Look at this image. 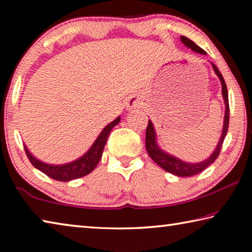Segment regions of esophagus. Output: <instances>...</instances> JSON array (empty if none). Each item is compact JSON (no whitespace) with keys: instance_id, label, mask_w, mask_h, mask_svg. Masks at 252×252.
I'll list each match as a JSON object with an SVG mask.
<instances>
[{"instance_id":"34e87169","label":"esophagus","mask_w":252,"mask_h":252,"mask_svg":"<svg viewBox=\"0 0 252 252\" xmlns=\"http://www.w3.org/2000/svg\"><path fill=\"white\" fill-rule=\"evenodd\" d=\"M141 105H142V102L138 96L131 97L129 102H127V108L129 109H138V108H141Z\"/></svg>"}]
</instances>
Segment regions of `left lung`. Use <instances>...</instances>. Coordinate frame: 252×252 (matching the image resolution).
I'll list each match as a JSON object with an SVG mask.
<instances>
[{"label": "left lung", "instance_id": "left-lung-1", "mask_svg": "<svg viewBox=\"0 0 252 252\" xmlns=\"http://www.w3.org/2000/svg\"><path fill=\"white\" fill-rule=\"evenodd\" d=\"M181 41L183 42V44L187 45L188 48H190L191 50L195 51V52L201 53V54H206V52L194 43L193 41H191L190 39H188L186 36H181ZM213 70L217 73V75L219 76V79L221 81V84H222V96L224 99V103H225V113H224V123H223V130H222V134H221V138L219 140L218 146H217L215 152L212 153L211 157L209 159L204 160L200 163H187V162H183L181 160L177 159L172 156L168 155L164 151L160 150L157 146V141H156V133H155V129H153L152 122L149 120L148 126H147V131H146V148L147 151L150 156L151 159L156 162L158 165H160L162 169H164L167 172H170L172 174H176L178 177H192L198 174L200 172H202L204 169H207L209 165L212 164L213 162L216 161L217 158L219 157L220 151H221V147H222V142L224 140V136L228 132V126H229V99H228V90H227V85H225L224 79L222 74L220 73V71L218 70L215 64L212 63Z\"/></svg>", "mask_w": 252, "mask_h": 252}]
</instances>
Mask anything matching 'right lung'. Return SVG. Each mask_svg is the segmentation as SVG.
<instances>
[{
  "instance_id": "right-lung-1",
  "label": "right lung",
  "mask_w": 252,
  "mask_h": 252,
  "mask_svg": "<svg viewBox=\"0 0 252 252\" xmlns=\"http://www.w3.org/2000/svg\"><path fill=\"white\" fill-rule=\"evenodd\" d=\"M119 122H120V118H117L116 120L109 123V125L102 130L100 135L97 136V139L95 140V142L93 143V146L90 148V150L85 153L84 156L81 157L80 159L71 162V163L63 165L46 164L35 159V158L29 152L27 147H24V150L25 153H27V157L29 158L30 162H31L37 170H40V171L46 174L48 177L54 179V180L63 182L74 180V179L87 176V174L92 172L93 170L95 169L102 157V152H103V149L110 132L112 130V127L114 126H117Z\"/></svg>"
}]
</instances>
